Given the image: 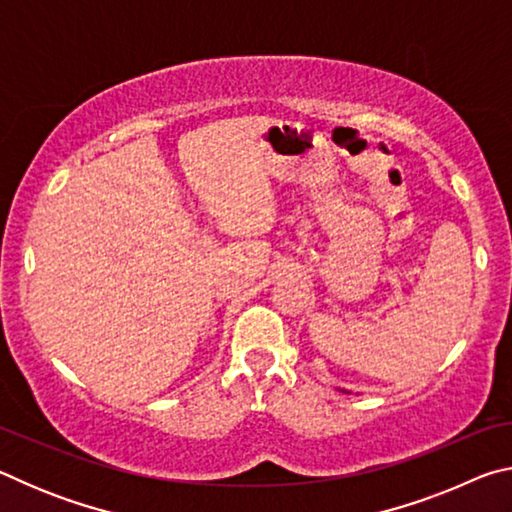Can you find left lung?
Here are the masks:
<instances>
[{"label": "left lung", "instance_id": "obj_1", "mask_svg": "<svg viewBox=\"0 0 512 512\" xmlns=\"http://www.w3.org/2000/svg\"><path fill=\"white\" fill-rule=\"evenodd\" d=\"M339 391H343V393H350V391H345V388H339Z\"/></svg>", "mask_w": 512, "mask_h": 512}]
</instances>
